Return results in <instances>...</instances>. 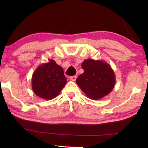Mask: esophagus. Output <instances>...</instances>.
Returning a JSON list of instances; mask_svg holds the SVG:
<instances>
[{"label": "esophagus", "mask_w": 148, "mask_h": 148, "mask_svg": "<svg viewBox=\"0 0 148 148\" xmlns=\"http://www.w3.org/2000/svg\"><path fill=\"white\" fill-rule=\"evenodd\" d=\"M76 79H77V76H71V77H70V79L71 80V81H73V82H75V81L76 80Z\"/></svg>", "instance_id": "1"}]
</instances>
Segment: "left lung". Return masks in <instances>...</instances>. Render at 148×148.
<instances>
[{
  "label": "left lung",
  "instance_id": "obj_1",
  "mask_svg": "<svg viewBox=\"0 0 148 148\" xmlns=\"http://www.w3.org/2000/svg\"><path fill=\"white\" fill-rule=\"evenodd\" d=\"M82 66L84 72L76 83L88 98L100 100L112 92L116 78L109 64L102 60L86 59Z\"/></svg>",
  "mask_w": 148,
  "mask_h": 148
}]
</instances>
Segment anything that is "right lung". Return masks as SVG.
Wrapping results in <instances>:
<instances>
[{
	"label": "right lung",
	"instance_id": "obj_1",
	"mask_svg": "<svg viewBox=\"0 0 148 148\" xmlns=\"http://www.w3.org/2000/svg\"><path fill=\"white\" fill-rule=\"evenodd\" d=\"M66 79L61 66L54 60L38 66L32 75V88L34 92L44 100H52L60 94Z\"/></svg>",
	"mask_w": 148,
	"mask_h": 148
}]
</instances>
